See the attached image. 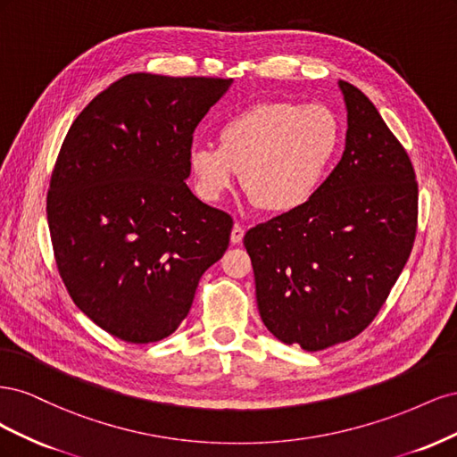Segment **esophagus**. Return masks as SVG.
Returning a JSON list of instances; mask_svg holds the SVG:
<instances>
[{
  "label": "esophagus",
  "mask_w": 457,
  "mask_h": 457,
  "mask_svg": "<svg viewBox=\"0 0 457 457\" xmlns=\"http://www.w3.org/2000/svg\"><path fill=\"white\" fill-rule=\"evenodd\" d=\"M242 238H244V228H242V225L237 223V225L232 227V230H230V242L232 244H240Z\"/></svg>",
  "instance_id": "34e87169"
}]
</instances>
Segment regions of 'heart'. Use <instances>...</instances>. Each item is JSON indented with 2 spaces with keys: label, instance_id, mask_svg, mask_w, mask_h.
<instances>
[{
  "label": "heart",
  "instance_id": "heart-1",
  "mask_svg": "<svg viewBox=\"0 0 457 457\" xmlns=\"http://www.w3.org/2000/svg\"><path fill=\"white\" fill-rule=\"evenodd\" d=\"M217 143L188 150L196 195L217 202L237 183L269 213L305 205L324 185L341 146V123L328 106L259 103L228 116Z\"/></svg>",
  "mask_w": 457,
  "mask_h": 457
}]
</instances>
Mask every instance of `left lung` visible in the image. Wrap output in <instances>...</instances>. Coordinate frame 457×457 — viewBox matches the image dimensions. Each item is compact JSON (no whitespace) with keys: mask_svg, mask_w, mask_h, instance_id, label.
<instances>
[{"mask_svg":"<svg viewBox=\"0 0 457 457\" xmlns=\"http://www.w3.org/2000/svg\"><path fill=\"white\" fill-rule=\"evenodd\" d=\"M347 135L314 198L245 232L262 324L322 351L376 318L410 257L418 183L406 150L368 96L339 79Z\"/></svg>","mask_w":457,"mask_h":457,"instance_id":"obj_1","label":"left lung"}]
</instances>
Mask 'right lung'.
Listing matches in <instances>:
<instances>
[{"label":"right lung","mask_w":457,"mask_h":457,"mask_svg":"<svg viewBox=\"0 0 457 457\" xmlns=\"http://www.w3.org/2000/svg\"><path fill=\"white\" fill-rule=\"evenodd\" d=\"M232 79L123 76L81 110L51 177L61 278L110 336L154 343L179 328L232 219L187 185L192 133Z\"/></svg>","instance_id":"1"}]
</instances>
